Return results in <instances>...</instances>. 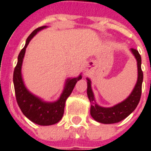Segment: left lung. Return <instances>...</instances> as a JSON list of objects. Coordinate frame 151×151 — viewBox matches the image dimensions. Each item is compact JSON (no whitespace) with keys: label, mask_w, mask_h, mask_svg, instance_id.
<instances>
[{"label":"left lung","mask_w":151,"mask_h":151,"mask_svg":"<svg viewBox=\"0 0 151 151\" xmlns=\"http://www.w3.org/2000/svg\"><path fill=\"white\" fill-rule=\"evenodd\" d=\"M132 52L136 57L138 66V80L133 91L128 98L122 103L110 108L101 107L95 103L94 95L91 88V81L88 79L87 94L91 103V115L96 122L103 124H114L126 118L132 112H133L139 103L142 93V83L143 73L141 69V56L135 48H132Z\"/></svg>","instance_id":"left-lung-1"}]
</instances>
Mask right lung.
<instances>
[{"instance_id": "obj_1", "label": "right lung", "mask_w": 151, "mask_h": 151, "mask_svg": "<svg viewBox=\"0 0 151 151\" xmlns=\"http://www.w3.org/2000/svg\"><path fill=\"white\" fill-rule=\"evenodd\" d=\"M45 26L38 27L32 32L27 39L24 48H22L18 56V62L13 73V83L15 88V98L20 110L26 117L35 124L40 125H51L56 124L63 116L64 106L66 99L71 94L78 81L81 79V75L78 78L68 79L66 86L59 99L55 103H45L31 94L26 88L21 75V67L24 57L26 48L33 37L41 29L45 28Z\"/></svg>"}]
</instances>
